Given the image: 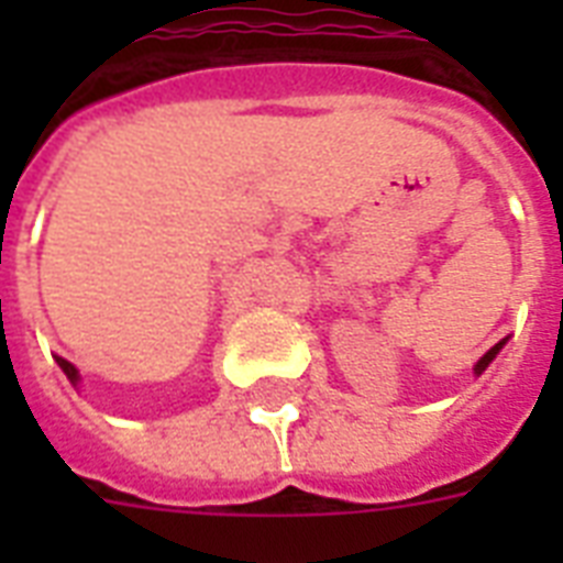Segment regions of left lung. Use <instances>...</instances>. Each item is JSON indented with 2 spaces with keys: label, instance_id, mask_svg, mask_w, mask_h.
<instances>
[{
  "label": "left lung",
  "instance_id": "obj_1",
  "mask_svg": "<svg viewBox=\"0 0 563 563\" xmlns=\"http://www.w3.org/2000/svg\"><path fill=\"white\" fill-rule=\"evenodd\" d=\"M503 344H506V342L494 344V347H490V351L485 353V356H482L479 362H476V368H473V371H476V374H482V371L488 368V365H490V360H494V356H497V353H499V347H503Z\"/></svg>",
  "mask_w": 563,
  "mask_h": 563
}]
</instances>
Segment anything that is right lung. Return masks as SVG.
Masks as SVG:
<instances>
[{
	"label": "right lung",
	"instance_id": "right-lung-1",
	"mask_svg": "<svg viewBox=\"0 0 563 563\" xmlns=\"http://www.w3.org/2000/svg\"><path fill=\"white\" fill-rule=\"evenodd\" d=\"M57 365H60V368H64V374L69 376V383L78 385V371H75L73 362H66V360H60V356H57Z\"/></svg>",
	"mask_w": 563,
	"mask_h": 563
}]
</instances>
